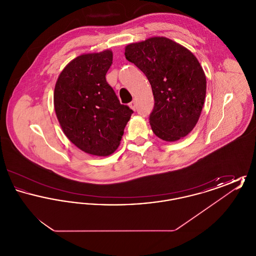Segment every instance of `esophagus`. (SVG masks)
I'll list each match as a JSON object with an SVG mask.
<instances>
[{"mask_svg":"<svg viewBox=\"0 0 256 256\" xmlns=\"http://www.w3.org/2000/svg\"><path fill=\"white\" fill-rule=\"evenodd\" d=\"M128 106H130V108L132 110H136V102H135L134 100H132V102H130V104H128Z\"/></svg>","mask_w":256,"mask_h":256,"instance_id":"esophagus-1","label":"esophagus"}]
</instances>
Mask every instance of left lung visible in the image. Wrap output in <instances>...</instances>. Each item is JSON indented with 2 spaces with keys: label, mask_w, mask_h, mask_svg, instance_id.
<instances>
[{
  "label": "left lung",
  "mask_w": 256,
  "mask_h": 256,
  "mask_svg": "<svg viewBox=\"0 0 256 256\" xmlns=\"http://www.w3.org/2000/svg\"><path fill=\"white\" fill-rule=\"evenodd\" d=\"M126 58L148 80L154 98L150 115L154 134L168 142L185 137L195 128L206 94V78L195 56L166 37L128 44Z\"/></svg>",
  "instance_id": "left-lung-1"
}]
</instances>
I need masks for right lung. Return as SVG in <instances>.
Segmentation results:
<instances>
[{
	"label": "right lung",
	"mask_w": 256,
	"mask_h": 256,
	"mask_svg": "<svg viewBox=\"0 0 256 256\" xmlns=\"http://www.w3.org/2000/svg\"><path fill=\"white\" fill-rule=\"evenodd\" d=\"M110 50L82 54L66 65L54 87V104L67 138L86 154L108 156L120 145L134 111L121 104L106 74Z\"/></svg>",
	"instance_id": "1"
}]
</instances>
